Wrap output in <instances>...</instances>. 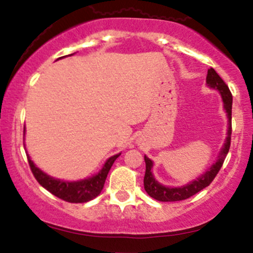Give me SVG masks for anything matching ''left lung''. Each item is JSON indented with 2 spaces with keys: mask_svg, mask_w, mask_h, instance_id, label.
Instances as JSON below:
<instances>
[{
  "mask_svg": "<svg viewBox=\"0 0 253 253\" xmlns=\"http://www.w3.org/2000/svg\"><path fill=\"white\" fill-rule=\"evenodd\" d=\"M207 85L210 89H215L220 92L222 99V104H224V110L226 112L227 117V133L226 139L224 142V146L220 149V153L217 156V159L212 166L208 169L205 173L195 178L194 180L189 181L188 184H184L180 186H167L159 183L153 175V161L144 156V162H146V174H144L143 184L144 190L149 197L153 199L158 200V202H179V200H185L188 198L193 197L194 194L199 193L204 188H207L216 174L219 173L220 168H221L222 163H224L225 158H226L227 153L230 149V141H231V111H232V95L230 92L229 87L225 84L224 80L219 77L216 72L212 68L208 70L207 75Z\"/></svg>",
  "mask_w": 253,
  "mask_h": 253,
  "instance_id": "8db88e82",
  "label": "left lung"
}]
</instances>
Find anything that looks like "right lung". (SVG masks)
Masks as SVG:
<instances>
[{"instance_id":"1","label":"right lung","mask_w":253,"mask_h":253,"mask_svg":"<svg viewBox=\"0 0 253 253\" xmlns=\"http://www.w3.org/2000/svg\"><path fill=\"white\" fill-rule=\"evenodd\" d=\"M70 55H73V54H70ZM61 58H64V56H61ZM24 134H26V127H24ZM120 154L121 153L110 157L105 162L102 168L96 174H94V175L73 181L61 180V179L50 176L49 174H46L45 171H43L41 168H38L34 164V162L32 161L28 153H27V158H28V163L33 175L36 176L38 183L43 188H45L48 192H50L51 194L60 198V199L65 200V202L86 203L92 200L94 198H96L101 193L107 174H109L112 164H114V162L116 161Z\"/></svg>"}]
</instances>
